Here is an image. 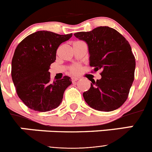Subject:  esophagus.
Returning a JSON list of instances; mask_svg holds the SVG:
<instances>
[{"instance_id":"34e87169","label":"esophagus","mask_w":152,"mask_h":152,"mask_svg":"<svg viewBox=\"0 0 152 152\" xmlns=\"http://www.w3.org/2000/svg\"><path fill=\"white\" fill-rule=\"evenodd\" d=\"M78 80V77H72V82H75V81H77Z\"/></svg>"}]
</instances>
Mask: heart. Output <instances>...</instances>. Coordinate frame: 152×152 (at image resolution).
Returning <instances> with one entry per match:
<instances>
[{"instance_id": "obj_1", "label": "heart", "mask_w": 152, "mask_h": 152, "mask_svg": "<svg viewBox=\"0 0 152 152\" xmlns=\"http://www.w3.org/2000/svg\"><path fill=\"white\" fill-rule=\"evenodd\" d=\"M80 69L81 68H80V65H78V64H75V65L71 67L70 71H71V72L72 74H78L80 72Z\"/></svg>"}]
</instances>
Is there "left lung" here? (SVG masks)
Masks as SVG:
<instances>
[{
	"label": "left lung",
	"mask_w": 152,
	"mask_h": 152,
	"mask_svg": "<svg viewBox=\"0 0 152 152\" xmlns=\"http://www.w3.org/2000/svg\"><path fill=\"white\" fill-rule=\"evenodd\" d=\"M75 36L86 42L90 65L101 71L100 80H91L83 96L91 108L99 111L115 110L125 103L135 76V59L124 36L109 26H99Z\"/></svg>",
	"instance_id": "1"
}]
</instances>
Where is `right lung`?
<instances>
[{
    "instance_id": "right-lung-1",
    "label": "right lung",
    "mask_w": 152,
    "mask_h": 152,
    "mask_svg": "<svg viewBox=\"0 0 152 152\" xmlns=\"http://www.w3.org/2000/svg\"><path fill=\"white\" fill-rule=\"evenodd\" d=\"M72 33L59 35L37 31L26 36L16 48L11 63L12 80L17 94L31 110L47 112L57 108L72 79L64 76L52 82L49 69L56 59V51Z\"/></svg>"
}]
</instances>
